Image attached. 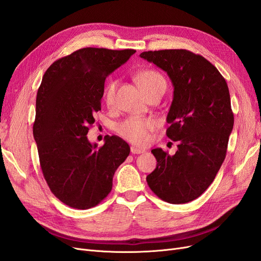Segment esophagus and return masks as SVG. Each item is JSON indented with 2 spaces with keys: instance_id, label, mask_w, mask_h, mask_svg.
Returning a JSON list of instances; mask_svg holds the SVG:
<instances>
[{
  "instance_id": "1",
  "label": "esophagus",
  "mask_w": 261,
  "mask_h": 261,
  "mask_svg": "<svg viewBox=\"0 0 261 261\" xmlns=\"http://www.w3.org/2000/svg\"><path fill=\"white\" fill-rule=\"evenodd\" d=\"M146 151L145 149H141V148H137V147H130V152L134 154H139V153H144Z\"/></svg>"
}]
</instances>
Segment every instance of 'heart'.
Here are the masks:
<instances>
[{
    "instance_id": "obj_1",
    "label": "heart",
    "mask_w": 261,
    "mask_h": 261,
    "mask_svg": "<svg viewBox=\"0 0 261 261\" xmlns=\"http://www.w3.org/2000/svg\"><path fill=\"white\" fill-rule=\"evenodd\" d=\"M137 81L146 96L158 89L167 88L164 77L154 69H144L137 74ZM117 81L110 80L103 91V99L108 107H112L115 100ZM156 122L152 118L129 117L116 126V133L129 143L137 146H146L150 140V130L156 127Z\"/></svg>"
}]
</instances>
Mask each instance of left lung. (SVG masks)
Here are the masks:
<instances>
[{
	"label": "left lung",
	"mask_w": 261,
	"mask_h": 261,
	"mask_svg": "<svg viewBox=\"0 0 261 261\" xmlns=\"http://www.w3.org/2000/svg\"><path fill=\"white\" fill-rule=\"evenodd\" d=\"M140 58L171 78L174 92L167 136L178 141L174 155L151 150L156 168L147 183L160 199L186 203L210 186L225 159L234 125L228 87L215 65L188 50L148 51Z\"/></svg>",
	"instance_id": "obj_1"
}]
</instances>
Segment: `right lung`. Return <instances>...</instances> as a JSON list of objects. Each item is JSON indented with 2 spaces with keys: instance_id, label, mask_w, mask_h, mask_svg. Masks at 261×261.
Here are the masks:
<instances>
[{
  "instance_id": "add662e5",
  "label": "right lung",
  "mask_w": 261,
  "mask_h": 261,
  "mask_svg": "<svg viewBox=\"0 0 261 261\" xmlns=\"http://www.w3.org/2000/svg\"><path fill=\"white\" fill-rule=\"evenodd\" d=\"M136 51L84 48L55 61L37 92L34 137L51 192L75 209L96 207L112 189L116 169L129 154L118 136L90 144L87 134L101 110L108 75Z\"/></svg>"
}]
</instances>
